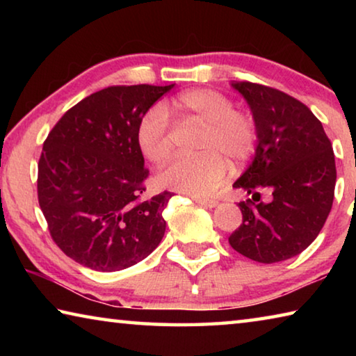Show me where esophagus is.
I'll return each instance as SVG.
<instances>
[{"label": "esophagus", "instance_id": "1", "mask_svg": "<svg viewBox=\"0 0 356 356\" xmlns=\"http://www.w3.org/2000/svg\"><path fill=\"white\" fill-rule=\"evenodd\" d=\"M193 200L200 204V206L207 207V209H213V207L218 206V201H216V200H202V197H193Z\"/></svg>", "mask_w": 356, "mask_h": 356}]
</instances>
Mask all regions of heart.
I'll use <instances>...</instances> for the list:
<instances>
[{
  "label": "heart",
  "instance_id": "b5f03b06",
  "mask_svg": "<svg viewBox=\"0 0 356 356\" xmlns=\"http://www.w3.org/2000/svg\"><path fill=\"white\" fill-rule=\"evenodd\" d=\"M174 110L185 119L206 125L200 155L182 156L159 174L168 190L206 197L218 188L227 172V161L240 166L254 155L259 141L256 119L236 110L232 100L213 89H190L174 100ZM171 120L163 105H154L143 114L136 127L138 147L149 161L160 165L171 155Z\"/></svg>",
  "mask_w": 356,
  "mask_h": 356
}]
</instances>
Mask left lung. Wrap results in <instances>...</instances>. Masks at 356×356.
<instances>
[{
  "label": "left lung",
  "instance_id": "8db88e82",
  "mask_svg": "<svg viewBox=\"0 0 356 356\" xmlns=\"http://www.w3.org/2000/svg\"><path fill=\"white\" fill-rule=\"evenodd\" d=\"M232 88L250 105L259 141L248 170L234 182L251 200L238 202L243 222L229 243L256 262L286 261L308 248L328 218L336 185L333 147L321 120L300 100L257 83ZM261 192L270 196L268 203L255 204Z\"/></svg>",
  "mask_w": 356,
  "mask_h": 356
}]
</instances>
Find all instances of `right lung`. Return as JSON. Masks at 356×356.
Masks as SVG:
<instances>
[{
  "label": "right lung",
  "mask_w": 356,
  "mask_h": 356,
  "mask_svg": "<svg viewBox=\"0 0 356 356\" xmlns=\"http://www.w3.org/2000/svg\"><path fill=\"white\" fill-rule=\"evenodd\" d=\"M172 88H105L65 111L47 136L38 166L39 206L53 242L84 267H131L165 236L163 210L174 193L141 200L149 171L136 127Z\"/></svg>",
  "instance_id": "right-lung-1"
}]
</instances>
